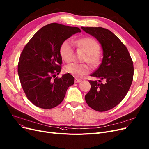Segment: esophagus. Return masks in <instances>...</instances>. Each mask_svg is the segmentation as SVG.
<instances>
[{
  "label": "esophagus",
  "instance_id": "34e87169",
  "mask_svg": "<svg viewBox=\"0 0 149 149\" xmlns=\"http://www.w3.org/2000/svg\"><path fill=\"white\" fill-rule=\"evenodd\" d=\"M82 80H80V79H75V83H80Z\"/></svg>",
  "mask_w": 149,
  "mask_h": 149
}]
</instances>
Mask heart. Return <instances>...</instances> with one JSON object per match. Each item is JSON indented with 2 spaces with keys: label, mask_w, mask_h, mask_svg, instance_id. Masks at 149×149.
<instances>
[{
  "label": "heart",
  "mask_w": 149,
  "mask_h": 149,
  "mask_svg": "<svg viewBox=\"0 0 149 149\" xmlns=\"http://www.w3.org/2000/svg\"><path fill=\"white\" fill-rule=\"evenodd\" d=\"M77 46L80 49L83 50L87 54L84 61L93 66L98 65L100 61V57L98 54L100 46L98 43L92 38L84 37L80 38L75 42ZM60 53L62 58L66 62H69L73 58L74 47L69 40H67L63 42L60 46ZM90 67L86 64H79L72 63L65 68V71L75 77H81L83 75L90 72Z\"/></svg>",
  "instance_id": "b5f03b06"
}]
</instances>
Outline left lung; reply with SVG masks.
I'll list each match as a JSON object with an SVG mask.
<instances>
[{"label":"left lung","instance_id":"1","mask_svg":"<svg viewBox=\"0 0 149 149\" xmlns=\"http://www.w3.org/2000/svg\"><path fill=\"white\" fill-rule=\"evenodd\" d=\"M94 37L103 49L102 62L91 76V88L85 95L88 106L93 110L104 112L118 105L126 95L134 76V65L125 45L112 32L101 27H81ZM101 80L105 83H100Z\"/></svg>","mask_w":149,"mask_h":149}]
</instances>
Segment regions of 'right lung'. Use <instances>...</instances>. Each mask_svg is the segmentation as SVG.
Listing matches in <instances>:
<instances>
[{
	"label": "right lung",
	"mask_w": 149,
	"mask_h": 149,
	"mask_svg": "<svg viewBox=\"0 0 149 149\" xmlns=\"http://www.w3.org/2000/svg\"><path fill=\"white\" fill-rule=\"evenodd\" d=\"M79 28L52 23L41 29L31 38L23 49L18 64L22 87L28 99L42 109H52L63 100L74 78L61 71V43L70 36L80 33Z\"/></svg>",
	"instance_id": "1"
}]
</instances>
